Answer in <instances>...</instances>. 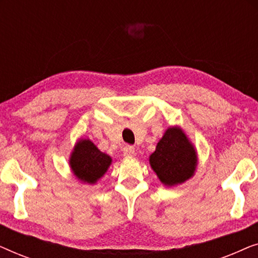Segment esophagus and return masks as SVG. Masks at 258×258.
<instances>
[{"instance_id":"34e87169","label":"esophagus","mask_w":258,"mask_h":258,"mask_svg":"<svg viewBox=\"0 0 258 258\" xmlns=\"http://www.w3.org/2000/svg\"><path fill=\"white\" fill-rule=\"evenodd\" d=\"M123 155L124 156H134L135 155V148H134L133 146H125L124 148H123Z\"/></svg>"}]
</instances>
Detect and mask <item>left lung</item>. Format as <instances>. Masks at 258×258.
Instances as JSON below:
<instances>
[{"label": "left lung", "mask_w": 258, "mask_h": 258, "mask_svg": "<svg viewBox=\"0 0 258 258\" xmlns=\"http://www.w3.org/2000/svg\"><path fill=\"white\" fill-rule=\"evenodd\" d=\"M149 163L164 185L182 184L196 170V150L181 128L171 126L150 155Z\"/></svg>", "instance_id": "8db88e82"}]
</instances>
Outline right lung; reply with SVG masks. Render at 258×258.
<instances>
[{
    "instance_id": "1",
    "label": "right lung",
    "mask_w": 258,
    "mask_h": 258,
    "mask_svg": "<svg viewBox=\"0 0 258 258\" xmlns=\"http://www.w3.org/2000/svg\"><path fill=\"white\" fill-rule=\"evenodd\" d=\"M70 168L80 181L95 184L111 164V157L102 153L90 140H80L69 160Z\"/></svg>"
}]
</instances>
